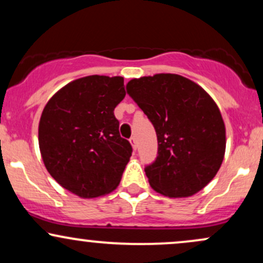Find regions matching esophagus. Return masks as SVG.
<instances>
[{"instance_id": "obj_1", "label": "esophagus", "mask_w": 263, "mask_h": 263, "mask_svg": "<svg viewBox=\"0 0 263 263\" xmlns=\"http://www.w3.org/2000/svg\"><path fill=\"white\" fill-rule=\"evenodd\" d=\"M129 143H131L132 148H134L135 151L137 149V140H136V137H131V138H129Z\"/></svg>"}]
</instances>
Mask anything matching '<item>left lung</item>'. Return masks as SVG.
<instances>
[{"label":"left lung","instance_id":"left-lung-1","mask_svg":"<svg viewBox=\"0 0 263 263\" xmlns=\"http://www.w3.org/2000/svg\"><path fill=\"white\" fill-rule=\"evenodd\" d=\"M126 89L158 140V156L144 168L149 185L170 198L197 194L216 176L225 156L218 105L203 87L178 74L132 79Z\"/></svg>","mask_w":263,"mask_h":263}]
</instances>
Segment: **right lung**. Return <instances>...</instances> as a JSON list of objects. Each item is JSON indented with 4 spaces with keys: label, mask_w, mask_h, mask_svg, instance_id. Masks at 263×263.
Wrapping results in <instances>:
<instances>
[{
    "label": "right lung",
    "mask_w": 263,
    "mask_h": 263,
    "mask_svg": "<svg viewBox=\"0 0 263 263\" xmlns=\"http://www.w3.org/2000/svg\"><path fill=\"white\" fill-rule=\"evenodd\" d=\"M122 77L90 75L66 84L47 102L38 142L49 174L84 199L117 188L132 155L114 110L125 98Z\"/></svg>",
    "instance_id": "add662e5"
}]
</instances>
